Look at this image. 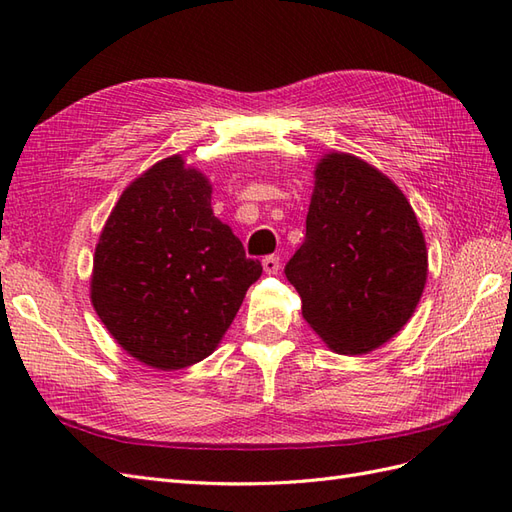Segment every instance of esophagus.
I'll return each instance as SVG.
<instances>
[{
  "mask_svg": "<svg viewBox=\"0 0 512 512\" xmlns=\"http://www.w3.org/2000/svg\"><path fill=\"white\" fill-rule=\"evenodd\" d=\"M261 266H264L266 274H277L281 268V259L277 255H268L264 257V261H261Z\"/></svg>",
  "mask_w": 512,
  "mask_h": 512,
  "instance_id": "34e87169",
  "label": "esophagus"
}]
</instances>
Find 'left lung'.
Instances as JSON below:
<instances>
[{"mask_svg": "<svg viewBox=\"0 0 512 512\" xmlns=\"http://www.w3.org/2000/svg\"><path fill=\"white\" fill-rule=\"evenodd\" d=\"M303 318L337 355H368L411 320L428 251L409 199L383 170L329 151L316 162L303 246L285 266Z\"/></svg>", "mask_w": 512, "mask_h": 512, "instance_id": "obj_1", "label": "left lung"}]
</instances>
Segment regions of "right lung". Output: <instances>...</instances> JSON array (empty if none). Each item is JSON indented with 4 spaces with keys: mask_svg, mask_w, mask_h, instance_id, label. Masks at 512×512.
Returning a JSON list of instances; mask_svg holds the SVG:
<instances>
[{
    "mask_svg": "<svg viewBox=\"0 0 512 512\" xmlns=\"http://www.w3.org/2000/svg\"><path fill=\"white\" fill-rule=\"evenodd\" d=\"M212 181L168 155L123 190L95 246L90 303L127 355L175 372L212 355L261 264L214 216Z\"/></svg>",
    "mask_w": 512,
    "mask_h": 512,
    "instance_id": "right-lung-1",
    "label": "right lung"
}]
</instances>
